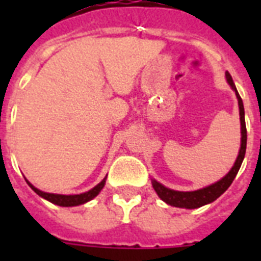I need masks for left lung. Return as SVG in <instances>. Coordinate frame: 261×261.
<instances>
[{
	"label": "left lung",
	"instance_id": "left-lung-1",
	"mask_svg": "<svg viewBox=\"0 0 261 261\" xmlns=\"http://www.w3.org/2000/svg\"><path fill=\"white\" fill-rule=\"evenodd\" d=\"M227 83L236 92V96L239 98V107H240V122H241V147H240L239 157L236 160L234 167L231 168L230 172L221 178L219 181L211 184V186L202 188L198 191H191V192H181V191H173L169 190L167 187H164L163 184H160L159 181L153 180V188L155 190L157 195L163 199L164 202L171 204L174 207H181V208H198L202 207L207 203L214 202L215 199L219 198L225 191L230 187V184L234 180L236 174L239 173L240 167L243 164V160L245 157V150H247V126H245V112H244V104L243 100L240 97L239 92L236 89V85L233 83L231 75L226 71Z\"/></svg>",
	"mask_w": 261,
	"mask_h": 261
}]
</instances>
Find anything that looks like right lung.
Wrapping results in <instances>:
<instances>
[{"mask_svg":"<svg viewBox=\"0 0 261 261\" xmlns=\"http://www.w3.org/2000/svg\"><path fill=\"white\" fill-rule=\"evenodd\" d=\"M107 178V177H106ZM106 178L102 180L101 182H98L97 186L92 188L88 192H84V194L80 195H59V194H47V192H43V191L38 190V188H35L32 184H31L28 180V186L32 188V190L39 195V196H42V198L47 199L48 202L54 203V204H58V206H63V207H70V206H79V204H84V203L89 202L94 196H97L98 192L102 190V187L106 184Z\"/></svg>","mask_w":261,"mask_h":261,"instance_id":"add662e5","label":"right lung"}]
</instances>
